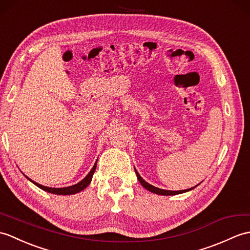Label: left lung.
<instances>
[{"instance_id":"8db88e82","label":"left lung","mask_w":250,"mask_h":250,"mask_svg":"<svg viewBox=\"0 0 250 250\" xmlns=\"http://www.w3.org/2000/svg\"><path fill=\"white\" fill-rule=\"evenodd\" d=\"M135 172H136V176H137V179H138V181L141 182V184L143 185V187L146 188V189H148L149 191H151V193H154V194H158V195H164V196H169V195H178V194H182V193H185V191H188V190H190V189H193L194 188H196V187H194V188H188V189H183V190H166V189H162V188H155V187H153V185H151V184H149V183H147L146 181H145V180L139 176V173L137 172V170L135 169Z\"/></svg>"}]
</instances>
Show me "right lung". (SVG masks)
<instances>
[{
  "instance_id": "right-lung-1",
  "label": "right lung",
  "mask_w": 250,
  "mask_h": 250,
  "mask_svg": "<svg viewBox=\"0 0 250 250\" xmlns=\"http://www.w3.org/2000/svg\"><path fill=\"white\" fill-rule=\"evenodd\" d=\"M96 167H97V162L95 163L94 167L91 168V170L89 171L88 175H87V176L82 180V181L77 183V184L72 185V187H68V188H48V187H43V185H40V184H38V183H36V182L32 181L31 179H30V180H31V181H32L35 185H37V187H38L39 188H42V189H43V190H45V191H48V193L56 194V195H72V194L79 193V191L83 190L84 188H86L87 187H88V184H89L90 181H91L92 175H94V172H95V170H96Z\"/></svg>"
}]
</instances>
